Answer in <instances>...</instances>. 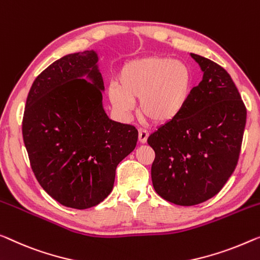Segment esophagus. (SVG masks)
Masks as SVG:
<instances>
[{
    "label": "esophagus",
    "instance_id": "esophagus-1",
    "mask_svg": "<svg viewBox=\"0 0 260 260\" xmlns=\"http://www.w3.org/2000/svg\"><path fill=\"white\" fill-rule=\"evenodd\" d=\"M148 132L145 129H139V142L146 143L147 139H148Z\"/></svg>",
    "mask_w": 260,
    "mask_h": 260
}]
</instances>
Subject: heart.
Returning a JSON list of instances; mask_svg holds the SVG:
<instances>
[{
  "instance_id": "obj_1",
  "label": "heart",
  "mask_w": 260,
  "mask_h": 260,
  "mask_svg": "<svg viewBox=\"0 0 260 260\" xmlns=\"http://www.w3.org/2000/svg\"><path fill=\"white\" fill-rule=\"evenodd\" d=\"M192 73L181 60L150 56L123 64L117 76V87L108 90V98L120 113H128L139 102L143 118L166 125L180 117L190 98Z\"/></svg>"
}]
</instances>
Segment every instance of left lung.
<instances>
[{
	"instance_id": "obj_1",
	"label": "left lung",
	"mask_w": 260,
	"mask_h": 260,
	"mask_svg": "<svg viewBox=\"0 0 260 260\" xmlns=\"http://www.w3.org/2000/svg\"><path fill=\"white\" fill-rule=\"evenodd\" d=\"M203 71L187 106L174 121L149 135L155 152L153 187L177 205L202 203L220 191L237 166L246 107L220 65L190 53Z\"/></svg>"
}]
</instances>
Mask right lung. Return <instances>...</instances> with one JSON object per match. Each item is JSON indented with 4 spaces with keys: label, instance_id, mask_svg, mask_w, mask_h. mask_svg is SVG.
I'll return each instance as SVG.
<instances>
[{
    "label": "right lung",
    "instance_id": "right-lung-1",
    "mask_svg": "<svg viewBox=\"0 0 260 260\" xmlns=\"http://www.w3.org/2000/svg\"><path fill=\"white\" fill-rule=\"evenodd\" d=\"M96 61L94 51H85L52 63L35 79L23 114V141L38 183L73 209L92 208L110 195L115 169L138 141L134 126L104 111Z\"/></svg>",
    "mask_w": 260,
    "mask_h": 260
}]
</instances>
